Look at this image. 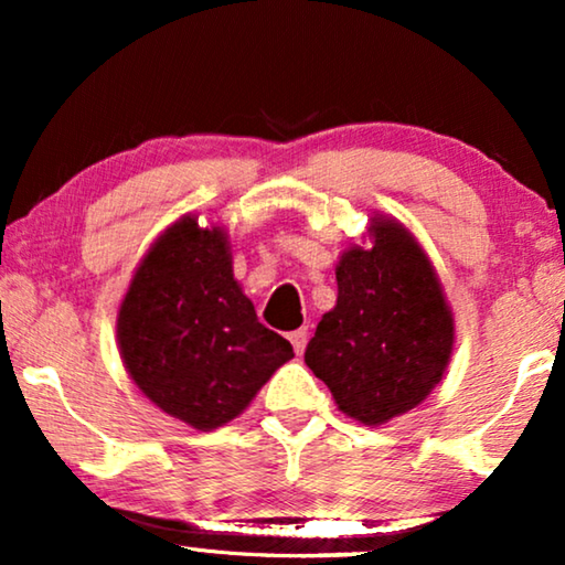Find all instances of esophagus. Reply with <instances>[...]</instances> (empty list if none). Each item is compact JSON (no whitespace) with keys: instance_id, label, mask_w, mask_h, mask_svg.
Masks as SVG:
<instances>
[{"instance_id":"esophagus-1","label":"esophagus","mask_w":565,"mask_h":565,"mask_svg":"<svg viewBox=\"0 0 565 565\" xmlns=\"http://www.w3.org/2000/svg\"><path fill=\"white\" fill-rule=\"evenodd\" d=\"M290 344L296 354H303L306 352V344H308V329H298L290 334Z\"/></svg>"}]
</instances>
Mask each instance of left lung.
I'll return each mask as SVG.
<instances>
[{
  "label": "left lung",
  "mask_w": 565,
  "mask_h": 565,
  "mask_svg": "<svg viewBox=\"0 0 565 565\" xmlns=\"http://www.w3.org/2000/svg\"><path fill=\"white\" fill-rule=\"evenodd\" d=\"M455 316L427 252L393 215L337 262V306L321 316L306 365L339 412L381 427L422 404L450 365Z\"/></svg>",
  "instance_id": "8db88e82"
}]
</instances>
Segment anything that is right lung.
Masks as SVG:
<instances>
[{
	"label": "right lung",
	"mask_w": 565,
	"mask_h": 565,
	"mask_svg": "<svg viewBox=\"0 0 565 565\" xmlns=\"http://www.w3.org/2000/svg\"><path fill=\"white\" fill-rule=\"evenodd\" d=\"M118 350L138 391L198 431L234 422L292 347L262 327L234 277L226 228L182 215L138 262L118 308Z\"/></svg>",
	"instance_id": "1"
}]
</instances>
